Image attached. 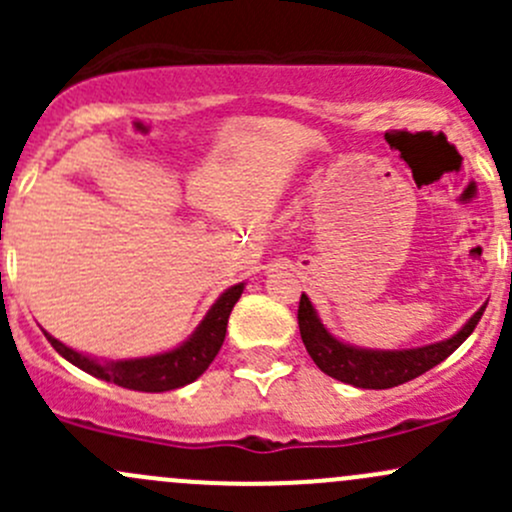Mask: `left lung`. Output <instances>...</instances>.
I'll return each mask as SVG.
<instances>
[{"instance_id": "left-lung-1", "label": "left lung", "mask_w": 512, "mask_h": 512, "mask_svg": "<svg viewBox=\"0 0 512 512\" xmlns=\"http://www.w3.org/2000/svg\"><path fill=\"white\" fill-rule=\"evenodd\" d=\"M485 304L453 337L416 349H364L342 342L324 327L307 294H302L299 299L297 322L304 347L324 374L344 381V384H352L356 389H391V386L406 384V381L426 374L428 369L456 352L476 329L485 312Z\"/></svg>"}]
</instances>
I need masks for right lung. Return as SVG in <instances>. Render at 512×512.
<instances>
[{
  "instance_id": "add662e5",
  "label": "right lung",
  "mask_w": 512,
  "mask_h": 512,
  "mask_svg": "<svg viewBox=\"0 0 512 512\" xmlns=\"http://www.w3.org/2000/svg\"><path fill=\"white\" fill-rule=\"evenodd\" d=\"M242 289H245V282L227 287L225 292L215 299L213 307L208 309L203 322L195 327V332L190 334L183 344H178V347L168 349V352L163 354L138 356V359L103 361L96 359V356H89L66 347L64 342L54 339L49 332H44V337L49 339L51 347L64 356L66 361H71V364L79 366L86 374L96 376V379L111 381V384L123 386V389L151 391V394H158V391H173L185 384H193V381L213 364V359L218 356L220 347H223L225 342L227 319H230V312L237 304V299H240Z\"/></svg>"
}]
</instances>
